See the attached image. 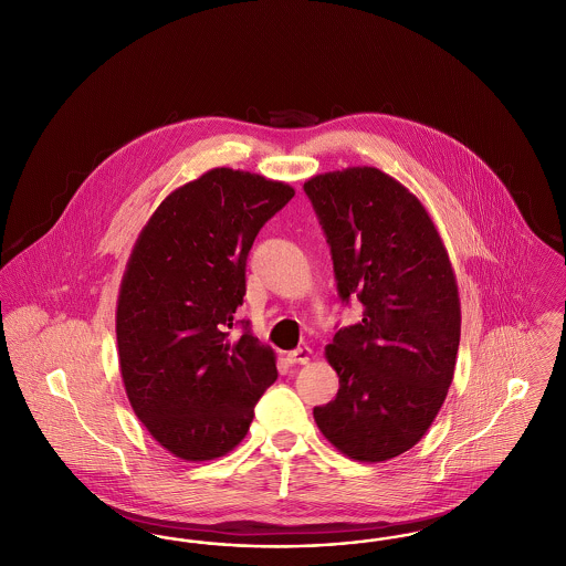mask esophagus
Wrapping results in <instances>:
<instances>
[{
	"label": "esophagus",
	"instance_id": "esophagus-1",
	"mask_svg": "<svg viewBox=\"0 0 566 566\" xmlns=\"http://www.w3.org/2000/svg\"><path fill=\"white\" fill-rule=\"evenodd\" d=\"M286 360H289V364H307L312 360V349L310 347H298V349L286 354Z\"/></svg>",
	"mask_w": 566,
	"mask_h": 566
}]
</instances>
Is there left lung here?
Returning <instances> with one entry per match:
<instances>
[{
    "label": "left lung",
    "mask_w": 566,
    "mask_h": 566,
    "mask_svg": "<svg viewBox=\"0 0 566 566\" xmlns=\"http://www.w3.org/2000/svg\"><path fill=\"white\" fill-rule=\"evenodd\" d=\"M303 189L340 301L358 296L364 307L363 322L326 345L339 391L314 419L349 459L387 461L426 436L451 387L461 303L449 252L426 206L379 168L324 172Z\"/></svg>",
    "instance_id": "left-lung-1"
}]
</instances>
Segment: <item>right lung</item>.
Returning <instances> with one entry per match:
<instances>
[{"mask_svg": "<svg viewBox=\"0 0 566 566\" xmlns=\"http://www.w3.org/2000/svg\"><path fill=\"white\" fill-rule=\"evenodd\" d=\"M289 182L212 168L175 189L138 233L122 277L115 335L136 417L185 461L233 451L277 379L275 354L233 337L259 229L291 202Z\"/></svg>", "mask_w": 566, "mask_h": 566, "instance_id": "right-lung-1", "label": "right lung"}]
</instances>
